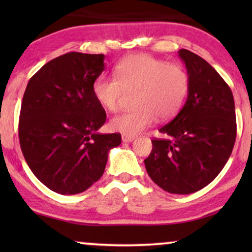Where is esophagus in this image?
<instances>
[{
  "instance_id": "obj_1",
  "label": "esophagus",
  "mask_w": 252,
  "mask_h": 252,
  "mask_svg": "<svg viewBox=\"0 0 252 252\" xmlns=\"http://www.w3.org/2000/svg\"><path fill=\"white\" fill-rule=\"evenodd\" d=\"M134 139H135V135H126V134H123L122 136L123 142H132Z\"/></svg>"
}]
</instances>
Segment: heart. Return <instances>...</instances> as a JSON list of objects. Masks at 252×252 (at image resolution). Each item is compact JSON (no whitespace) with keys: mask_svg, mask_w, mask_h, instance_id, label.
<instances>
[{"mask_svg":"<svg viewBox=\"0 0 252 252\" xmlns=\"http://www.w3.org/2000/svg\"><path fill=\"white\" fill-rule=\"evenodd\" d=\"M116 78L99 75L93 84V95L106 111L116 112L126 93H135L133 111L122 113L110 122V128L135 135L158 117L170 120L178 115L189 92V77L179 63H166L150 55H132L120 61Z\"/></svg>","mask_w":252,"mask_h":252,"instance_id":"1","label":"heart"}]
</instances>
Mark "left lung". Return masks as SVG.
<instances>
[{"label":"left lung","instance_id":"8db88e82","mask_svg":"<svg viewBox=\"0 0 252 252\" xmlns=\"http://www.w3.org/2000/svg\"><path fill=\"white\" fill-rule=\"evenodd\" d=\"M189 77L188 97L180 112L154 139L144 159L155 184L171 194H191L216 179L236 139L233 93L205 60L187 49L178 51Z\"/></svg>","mask_w":252,"mask_h":252}]
</instances>
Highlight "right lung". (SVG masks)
Masks as SVG:
<instances>
[{
    "mask_svg": "<svg viewBox=\"0 0 252 252\" xmlns=\"http://www.w3.org/2000/svg\"><path fill=\"white\" fill-rule=\"evenodd\" d=\"M104 55L67 53L44 64L27 84L19 142L34 175L55 192L74 195L104 173L119 133L101 134L106 113L93 95Z\"/></svg>",
    "mask_w": 252,
    "mask_h": 252,
    "instance_id": "1",
    "label": "right lung"
}]
</instances>
